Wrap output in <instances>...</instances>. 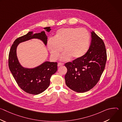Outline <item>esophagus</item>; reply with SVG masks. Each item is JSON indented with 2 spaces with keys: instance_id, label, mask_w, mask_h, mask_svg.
<instances>
[{
  "instance_id": "1",
  "label": "esophagus",
  "mask_w": 122,
  "mask_h": 122,
  "mask_svg": "<svg viewBox=\"0 0 122 122\" xmlns=\"http://www.w3.org/2000/svg\"><path fill=\"white\" fill-rule=\"evenodd\" d=\"M63 65H64V64L62 63H58V65H57L58 66H63Z\"/></svg>"
}]
</instances>
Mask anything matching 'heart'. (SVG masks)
<instances>
[{
	"instance_id": "b5f03b06",
	"label": "heart",
	"mask_w": 122,
	"mask_h": 122,
	"mask_svg": "<svg viewBox=\"0 0 122 122\" xmlns=\"http://www.w3.org/2000/svg\"><path fill=\"white\" fill-rule=\"evenodd\" d=\"M90 43V34L86 29L66 27L57 30L54 39L48 40L47 47L54 60L58 58L63 47L61 59L68 61L71 57L77 59L83 57L89 50Z\"/></svg>"
}]
</instances>
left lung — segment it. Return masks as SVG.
<instances>
[{
	"instance_id": "1",
	"label": "left lung",
	"mask_w": 122,
	"mask_h": 122,
	"mask_svg": "<svg viewBox=\"0 0 122 122\" xmlns=\"http://www.w3.org/2000/svg\"><path fill=\"white\" fill-rule=\"evenodd\" d=\"M91 42L88 51L83 57L65 64L66 86L78 93L92 89L99 81L107 61L105 45L103 40L91 32Z\"/></svg>"
}]
</instances>
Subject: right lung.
<instances>
[{
	"instance_id": "right-lung-1",
	"label": "right lung",
	"mask_w": 122,
	"mask_h": 122,
	"mask_svg": "<svg viewBox=\"0 0 122 122\" xmlns=\"http://www.w3.org/2000/svg\"><path fill=\"white\" fill-rule=\"evenodd\" d=\"M50 32V27L44 28ZM29 32L24 36L17 38L12 44L9 55V67L15 81L20 87L27 93L38 95L48 88L50 78L57 70V63L46 61L35 68H27L20 64L16 55V49L20 43L32 39L42 41L44 44L47 43V36L44 31L34 34Z\"/></svg>"
}]
</instances>
